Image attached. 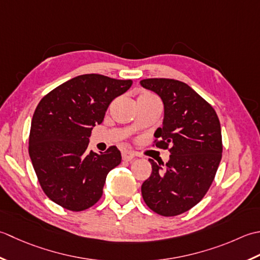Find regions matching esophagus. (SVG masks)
I'll list each match as a JSON object with an SVG mask.
<instances>
[{"label": "esophagus", "instance_id": "1", "mask_svg": "<svg viewBox=\"0 0 260 260\" xmlns=\"http://www.w3.org/2000/svg\"><path fill=\"white\" fill-rule=\"evenodd\" d=\"M135 157H136L135 152H132V151H130V150H124V151H122V159H123V160L130 161V160L134 159Z\"/></svg>", "mask_w": 260, "mask_h": 260}]
</instances>
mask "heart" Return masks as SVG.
<instances>
[{"label": "heart", "mask_w": 260, "mask_h": 260, "mask_svg": "<svg viewBox=\"0 0 260 260\" xmlns=\"http://www.w3.org/2000/svg\"><path fill=\"white\" fill-rule=\"evenodd\" d=\"M141 96H153L152 94H150V93H145V94H142V95H140V98Z\"/></svg>", "instance_id": "1"}]
</instances>
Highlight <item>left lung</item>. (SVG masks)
<instances>
[{"mask_svg": "<svg viewBox=\"0 0 260 260\" xmlns=\"http://www.w3.org/2000/svg\"><path fill=\"white\" fill-rule=\"evenodd\" d=\"M142 87L164 103L162 126L153 144L171 152L169 160L149 159L152 172L141 186L148 208L162 216L182 214L208 192L222 157V136L212 105L187 84L171 78H147Z\"/></svg>", "mask_w": 260, "mask_h": 260, "instance_id": "8db88e82", "label": "left lung"}]
</instances>
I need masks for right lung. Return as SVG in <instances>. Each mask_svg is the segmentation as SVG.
<instances>
[{"label": "right lung", "instance_id": "right-lung-1", "mask_svg": "<svg viewBox=\"0 0 260 260\" xmlns=\"http://www.w3.org/2000/svg\"><path fill=\"white\" fill-rule=\"evenodd\" d=\"M131 79L99 74L74 77L52 89L37 105L31 121L29 155L40 186L52 202L71 211L91 208L103 194L121 152L87 151L89 136L112 101L128 91Z\"/></svg>", "mask_w": 260, "mask_h": 260}]
</instances>
